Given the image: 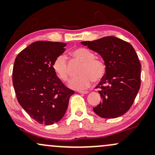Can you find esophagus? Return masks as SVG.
I'll list each match as a JSON object with an SVG mask.
<instances>
[{
	"instance_id": "obj_1",
	"label": "esophagus",
	"mask_w": 155,
	"mask_h": 155,
	"mask_svg": "<svg viewBox=\"0 0 155 155\" xmlns=\"http://www.w3.org/2000/svg\"><path fill=\"white\" fill-rule=\"evenodd\" d=\"M78 93H80V94H88V91H78Z\"/></svg>"
}]
</instances>
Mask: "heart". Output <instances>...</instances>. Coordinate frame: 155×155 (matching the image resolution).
Masks as SVG:
<instances>
[{
    "label": "heart",
    "mask_w": 155,
    "mask_h": 155,
    "mask_svg": "<svg viewBox=\"0 0 155 155\" xmlns=\"http://www.w3.org/2000/svg\"><path fill=\"white\" fill-rule=\"evenodd\" d=\"M72 55L83 62L80 69L81 75L71 80L69 86L75 90H83L91 86L93 81H100L106 72V66L101 60L95 58L93 52L85 48H77L72 51ZM53 70L61 81L66 82L70 78L66 56H58L53 62Z\"/></svg>",
    "instance_id": "heart-1"
}]
</instances>
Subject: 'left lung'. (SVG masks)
<instances>
[{
  "mask_svg": "<svg viewBox=\"0 0 155 155\" xmlns=\"http://www.w3.org/2000/svg\"><path fill=\"white\" fill-rule=\"evenodd\" d=\"M81 44L101 56L106 72L96 86L102 101L93 109L103 118L123 115L132 106L141 86V64L135 49L128 42L107 36Z\"/></svg>",
  "mask_w": 155,
  "mask_h": 155,
  "instance_id": "1",
  "label": "left lung"
}]
</instances>
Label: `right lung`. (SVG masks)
Masks as SVG:
<instances>
[{
    "label": "right lung",
    "mask_w": 155,
    "mask_h": 155,
    "mask_svg": "<svg viewBox=\"0 0 155 155\" xmlns=\"http://www.w3.org/2000/svg\"><path fill=\"white\" fill-rule=\"evenodd\" d=\"M66 45L59 42H34L14 61L12 81L16 98L25 112L41 124L59 122L74 93L63 84L52 67Z\"/></svg>",
    "instance_id": "right-lung-1"
}]
</instances>
